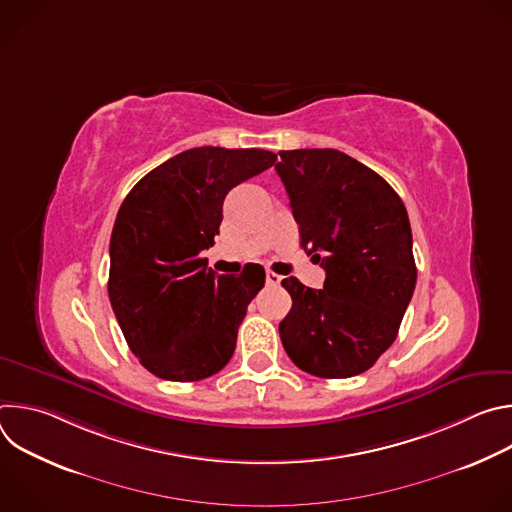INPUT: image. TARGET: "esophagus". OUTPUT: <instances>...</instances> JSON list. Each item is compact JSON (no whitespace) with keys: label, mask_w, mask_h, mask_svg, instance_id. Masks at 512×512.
<instances>
[{"label":"esophagus","mask_w":512,"mask_h":512,"mask_svg":"<svg viewBox=\"0 0 512 512\" xmlns=\"http://www.w3.org/2000/svg\"><path fill=\"white\" fill-rule=\"evenodd\" d=\"M267 283L269 285H279L281 283V275H277V273H273V271H267Z\"/></svg>","instance_id":"obj_1"}]
</instances>
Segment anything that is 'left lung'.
I'll return each mask as SVG.
<instances>
[{
  "label": "left lung",
  "instance_id": "left-lung-1",
  "mask_svg": "<svg viewBox=\"0 0 512 512\" xmlns=\"http://www.w3.org/2000/svg\"><path fill=\"white\" fill-rule=\"evenodd\" d=\"M275 170L300 225L302 247L326 271L322 289L281 285L291 310L279 322L287 356L320 379L369 371L395 342L417 269L399 194L338 150L279 152Z\"/></svg>",
  "mask_w": 512,
  "mask_h": 512
}]
</instances>
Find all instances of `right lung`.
Instances as JSON below:
<instances>
[{"label":"right lung","instance_id":"add662e5","mask_svg":"<svg viewBox=\"0 0 512 512\" xmlns=\"http://www.w3.org/2000/svg\"><path fill=\"white\" fill-rule=\"evenodd\" d=\"M275 160L257 148L204 145L154 168L125 196L107 289L131 352L152 375L192 383L227 367L265 271L251 263L241 275H216L200 253L214 245L229 190Z\"/></svg>","mask_w":512,"mask_h":512}]
</instances>
